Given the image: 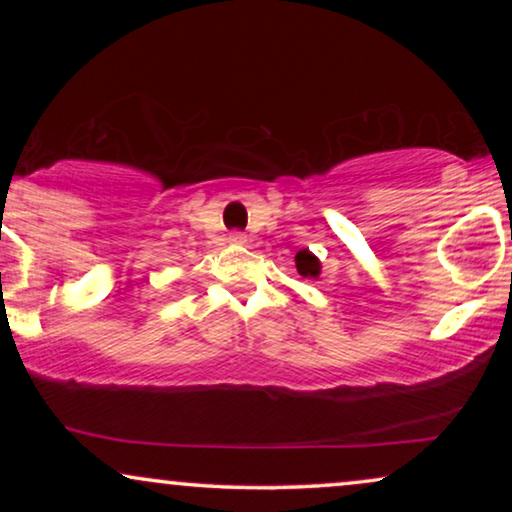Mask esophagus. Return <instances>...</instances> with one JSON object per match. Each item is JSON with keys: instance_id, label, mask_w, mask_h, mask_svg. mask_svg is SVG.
<instances>
[{"instance_id": "1", "label": "esophagus", "mask_w": 512, "mask_h": 512, "mask_svg": "<svg viewBox=\"0 0 512 512\" xmlns=\"http://www.w3.org/2000/svg\"><path fill=\"white\" fill-rule=\"evenodd\" d=\"M228 240H230V242H235V244H244V242H247V235H244V233H237V230H235V233H230V235H228Z\"/></svg>"}]
</instances>
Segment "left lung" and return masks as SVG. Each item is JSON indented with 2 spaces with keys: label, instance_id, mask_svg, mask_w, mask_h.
Masks as SVG:
<instances>
[{
  "label": "left lung",
  "instance_id": "8db88e82",
  "mask_svg": "<svg viewBox=\"0 0 512 512\" xmlns=\"http://www.w3.org/2000/svg\"><path fill=\"white\" fill-rule=\"evenodd\" d=\"M296 268L303 277H317L319 275V261L307 249L298 251V254H296Z\"/></svg>",
  "mask_w": 512,
  "mask_h": 512
}]
</instances>
